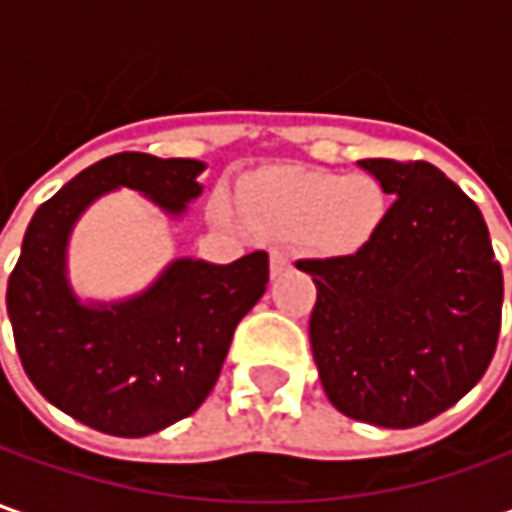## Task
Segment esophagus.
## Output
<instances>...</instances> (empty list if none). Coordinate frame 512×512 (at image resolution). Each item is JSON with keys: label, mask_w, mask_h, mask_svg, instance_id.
<instances>
[{"label": "esophagus", "mask_w": 512, "mask_h": 512, "mask_svg": "<svg viewBox=\"0 0 512 512\" xmlns=\"http://www.w3.org/2000/svg\"><path fill=\"white\" fill-rule=\"evenodd\" d=\"M285 267H290L287 253H282V250H273V253H270V270H273V276H276V273H282Z\"/></svg>", "instance_id": "esophagus-1"}]
</instances>
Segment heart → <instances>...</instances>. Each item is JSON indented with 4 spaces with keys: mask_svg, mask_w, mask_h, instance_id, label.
I'll return each instance as SVG.
<instances>
[{
    "mask_svg": "<svg viewBox=\"0 0 512 512\" xmlns=\"http://www.w3.org/2000/svg\"><path fill=\"white\" fill-rule=\"evenodd\" d=\"M250 210L276 236L307 233L319 247L339 253L370 239L384 216V193L370 176L296 170L259 187Z\"/></svg>",
    "mask_w": 512,
    "mask_h": 512,
    "instance_id": "1",
    "label": "heart"
}]
</instances>
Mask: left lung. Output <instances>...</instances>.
Segmentation results:
<instances>
[{
  "instance_id": "left-lung-1",
  "label": "left lung",
  "mask_w": 512,
  "mask_h": 512,
  "mask_svg": "<svg viewBox=\"0 0 512 512\" xmlns=\"http://www.w3.org/2000/svg\"><path fill=\"white\" fill-rule=\"evenodd\" d=\"M393 196L356 253L302 259L313 276L310 347L333 407L416 427L462 399L493 362L504 276L482 210L430 162L362 159Z\"/></svg>"
}]
</instances>
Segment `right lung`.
Masks as SVG:
<instances>
[{"label":"right lung","instance_id":"1","mask_svg":"<svg viewBox=\"0 0 512 512\" xmlns=\"http://www.w3.org/2000/svg\"><path fill=\"white\" fill-rule=\"evenodd\" d=\"M202 168L196 159L113 153L39 205L25 230L8 279L16 353L50 404L99 433L139 439L196 413L222 373L233 330L265 293V250L233 265L179 259L125 305L85 307L70 293L68 233L96 196L125 185L182 213L202 193Z\"/></svg>","mask_w":512,"mask_h":512}]
</instances>
